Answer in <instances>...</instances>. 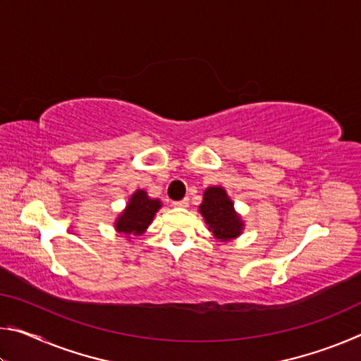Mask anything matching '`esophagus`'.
<instances>
[{
    "label": "esophagus",
    "instance_id": "34e87169",
    "mask_svg": "<svg viewBox=\"0 0 361 361\" xmlns=\"http://www.w3.org/2000/svg\"><path fill=\"white\" fill-rule=\"evenodd\" d=\"M173 207H178V209H186V207L189 205V199H181V200H175V202L172 204Z\"/></svg>",
    "mask_w": 361,
    "mask_h": 361
}]
</instances>
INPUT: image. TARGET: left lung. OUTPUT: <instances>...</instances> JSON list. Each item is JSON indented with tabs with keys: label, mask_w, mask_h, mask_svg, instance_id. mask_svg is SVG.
Masks as SVG:
<instances>
[{
	"label": "left lung",
	"mask_w": 361,
	"mask_h": 361,
	"mask_svg": "<svg viewBox=\"0 0 361 361\" xmlns=\"http://www.w3.org/2000/svg\"><path fill=\"white\" fill-rule=\"evenodd\" d=\"M199 212L209 226V231L213 232L215 239L221 242L239 237L245 226L239 213L234 210V204L229 199L228 192L221 186H210L205 189Z\"/></svg>",
	"instance_id": "obj_1"
}]
</instances>
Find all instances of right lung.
Returning <instances> with one entry per match:
<instances>
[{
	"label": "right lung",
	"mask_w": 361,
	"mask_h": 361,
	"mask_svg": "<svg viewBox=\"0 0 361 361\" xmlns=\"http://www.w3.org/2000/svg\"><path fill=\"white\" fill-rule=\"evenodd\" d=\"M162 204L159 199H151L143 189H137L130 195L129 204L116 219L114 228L121 234L129 235H142L152 223V218L161 209Z\"/></svg>",
	"instance_id": "obj_1"
}]
</instances>
